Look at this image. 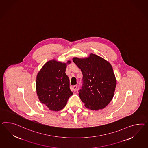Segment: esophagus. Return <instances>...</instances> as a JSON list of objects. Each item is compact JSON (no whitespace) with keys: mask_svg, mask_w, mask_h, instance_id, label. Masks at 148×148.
I'll list each match as a JSON object with an SVG mask.
<instances>
[{"mask_svg":"<svg viewBox=\"0 0 148 148\" xmlns=\"http://www.w3.org/2000/svg\"><path fill=\"white\" fill-rule=\"evenodd\" d=\"M72 88H73V91H75V92H76L77 90V85H74L73 87H72Z\"/></svg>","mask_w":148,"mask_h":148,"instance_id":"1","label":"esophagus"}]
</instances>
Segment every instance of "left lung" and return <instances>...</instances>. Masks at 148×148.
I'll use <instances>...</instances> for the list:
<instances>
[{"instance_id":"1","label":"left lung","mask_w":148,"mask_h":148,"mask_svg":"<svg viewBox=\"0 0 148 148\" xmlns=\"http://www.w3.org/2000/svg\"><path fill=\"white\" fill-rule=\"evenodd\" d=\"M72 60L83 75V85L78 92L85 106L95 110L104 108L113 98L116 85L112 65L93 53L87 58L74 57Z\"/></svg>"}]
</instances>
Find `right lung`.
Listing matches in <instances>:
<instances>
[{
  "label": "right lung",
  "instance_id": "add662e5",
  "mask_svg": "<svg viewBox=\"0 0 148 148\" xmlns=\"http://www.w3.org/2000/svg\"><path fill=\"white\" fill-rule=\"evenodd\" d=\"M71 61L67 62L70 64ZM66 63L55 60L43 65L37 75L36 87L40 101L53 111L62 110L73 93L65 73Z\"/></svg>",
  "mask_w": 148,
  "mask_h": 148
}]
</instances>
